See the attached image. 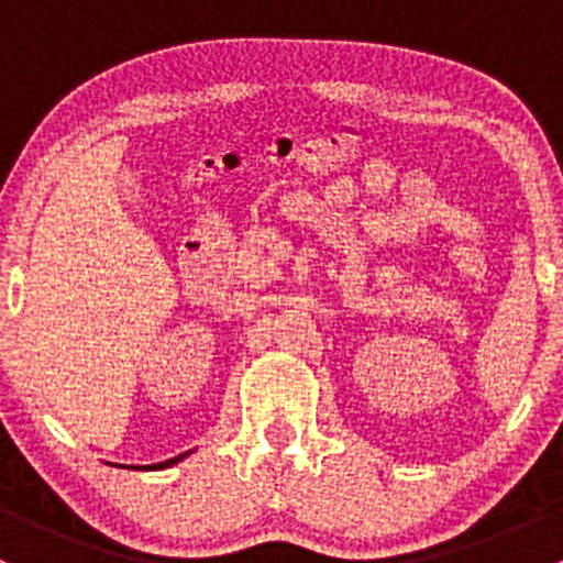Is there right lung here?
<instances>
[{"label":"right lung","mask_w":563,"mask_h":563,"mask_svg":"<svg viewBox=\"0 0 563 563\" xmlns=\"http://www.w3.org/2000/svg\"><path fill=\"white\" fill-rule=\"evenodd\" d=\"M181 457H185V455H179V457H172V460H166V463H157L155 468H166V465H174V463H179Z\"/></svg>","instance_id":"obj_1"}]
</instances>
